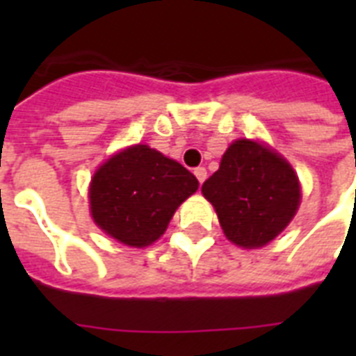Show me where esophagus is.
Returning a JSON list of instances; mask_svg holds the SVG:
<instances>
[{"label": "esophagus", "mask_w": 356, "mask_h": 356, "mask_svg": "<svg viewBox=\"0 0 356 356\" xmlns=\"http://www.w3.org/2000/svg\"><path fill=\"white\" fill-rule=\"evenodd\" d=\"M194 175H195V177H197V181H200V183L203 184V181H205V179H207V170L203 166L195 168Z\"/></svg>", "instance_id": "obj_1"}]
</instances>
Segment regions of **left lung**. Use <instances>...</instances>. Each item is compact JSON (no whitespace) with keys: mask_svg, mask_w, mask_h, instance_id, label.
Instances as JSON below:
<instances>
[{"mask_svg":"<svg viewBox=\"0 0 356 356\" xmlns=\"http://www.w3.org/2000/svg\"><path fill=\"white\" fill-rule=\"evenodd\" d=\"M201 192L214 207L223 233L243 249L262 248L286 229L298 212L301 186L277 151L254 140H234L220 170Z\"/></svg>","mask_w":356,"mask_h":356,"instance_id":"left-lung-1","label":"left lung"}]
</instances>
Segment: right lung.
<instances>
[{
	"label": "right lung",
	"mask_w": 356,
	"mask_h": 356,
	"mask_svg": "<svg viewBox=\"0 0 356 356\" xmlns=\"http://www.w3.org/2000/svg\"><path fill=\"white\" fill-rule=\"evenodd\" d=\"M197 186V179L177 161L145 144L131 145L94 173L90 214L114 240L145 248L164 234L179 205Z\"/></svg>",
	"instance_id": "obj_1"
}]
</instances>
